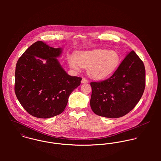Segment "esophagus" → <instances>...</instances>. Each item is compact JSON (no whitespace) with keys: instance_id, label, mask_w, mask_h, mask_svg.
<instances>
[{"instance_id":"34e87169","label":"esophagus","mask_w":161,"mask_h":161,"mask_svg":"<svg viewBox=\"0 0 161 161\" xmlns=\"http://www.w3.org/2000/svg\"><path fill=\"white\" fill-rule=\"evenodd\" d=\"M81 82H82V84H87V83L89 82V81H88L86 79H85V78H82Z\"/></svg>"}]
</instances>
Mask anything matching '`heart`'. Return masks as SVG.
<instances>
[{
  "label": "heart",
  "instance_id": "heart-1",
  "mask_svg": "<svg viewBox=\"0 0 161 161\" xmlns=\"http://www.w3.org/2000/svg\"><path fill=\"white\" fill-rule=\"evenodd\" d=\"M68 60L71 68L79 70L87 68L88 75L98 80L111 75L119 66L121 58L115 51L97 49L80 51L75 56L69 55Z\"/></svg>",
  "mask_w": 161,
  "mask_h": 161
}]
</instances>
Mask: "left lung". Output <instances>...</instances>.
<instances>
[{
    "label": "left lung",
    "mask_w": 161,
    "mask_h": 161,
    "mask_svg": "<svg viewBox=\"0 0 161 161\" xmlns=\"http://www.w3.org/2000/svg\"><path fill=\"white\" fill-rule=\"evenodd\" d=\"M145 74L144 65L136 53H128L109 79L91 83L92 111L96 115L110 118L128 114L143 94Z\"/></svg>",
    "instance_id": "left-lung-1"
}]
</instances>
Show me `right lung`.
Here are the masks:
<instances>
[{
    "label": "right lung",
    "mask_w": 161,
    "mask_h": 161,
    "mask_svg": "<svg viewBox=\"0 0 161 161\" xmlns=\"http://www.w3.org/2000/svg\"><path fill=\"white\" fill-rule=\"evenodd\" d=\"M62 53L61 47L39 41L17 61L15 92L25 110L35 117L49 118L61 114L70 94L80 84L81 77L69 75L61 66L57 58Z\"/></svg>",
    "instance_id": "1"
}]
</instances>
